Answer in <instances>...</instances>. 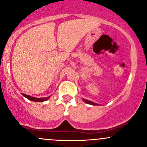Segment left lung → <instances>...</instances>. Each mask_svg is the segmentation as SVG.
I'll list each match as a JSON object with an SVG mask.
<instances>
[{"mask_svg":"<svg viewBox=\"0 0 147 147\" xmlns=\"http://www.w3.org/2000/svg\"><path fill=\"white\" fill-rule=\"evenodd\" d=\"M82 100L84 101V102H86V103L89 104V105H97V104L94 103V102H92L91 101H89V100H84V99H82Z\"/></svg>","mask_w":147,"mask_h":147,"instance_id":"1","label":"left lung"}]
</instances>
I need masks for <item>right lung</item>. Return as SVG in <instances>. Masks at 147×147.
<instances>
[{"instance_id":"obj_1","label":"right lung","mask_w":147,"mask_h":147,"mask_svg":"<svg viewBox=\"0 0 147 147\" xmlns=\"http://www.w3.org/2000/svg\"><path fill=\"white\" fill-rule=\"evenodd\" d=\"M23 95L25 97H26V98L28 99V100L33 102H44L48 100L49 97H45V98H35V97H31V96L27 95V94H23Z\"/></svg>"}]
</instances>
